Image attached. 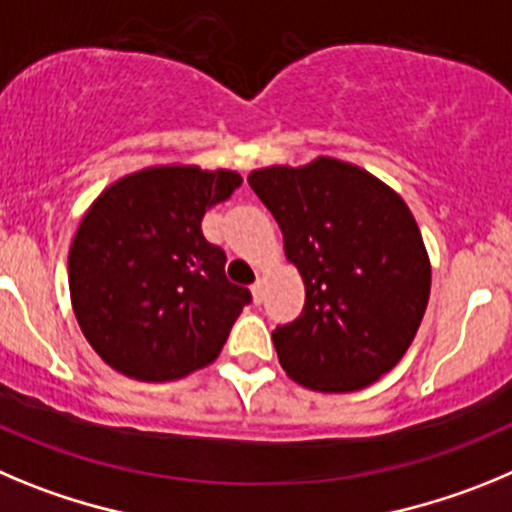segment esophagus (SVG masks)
<instances>
[{
    "instance_id": "34e87169",
    "label": "esophagus",
    "mask_w": 512,
    "mask_h": 512,
    "mask_svg": "<svg viewBox=\"0 0 512 512\" xmlns=\"http://www.w3.org/2000/svg\"><path fill=\"white\" fill-rule=\"evenodd\" d=\"M262 296H265V283L257 278V283L252 285V298H255V303H262Z\"/></svg>"
}]
</instances>
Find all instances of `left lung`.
<instances>
[{
    "mask_svg": "<svg viewBox=\"0 0 512 512\" xmlns=\"http://www.w3.org/2000/svg\"><path fill=\"white\" fill-rule=\"evenodd\" d=\"M247 183L275 216L306 303L273 331L288 377L319 393H352L398 365L421 326L431 262L398 193L336 158L252 170Z\"/></svg>",
    "mask_w": 512,
    "mask_h": 512,
    "instance_id": "1",
    "label": "left lung"
}]
</instances>
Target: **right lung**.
<instances>
[{
  "instance_id": "1",
  "label": "right lung",
  "mask_w": 512,
  "mask_h": 512,
  "mask_svg": "<svg viewBox=\"0 0 512 512\" xmlns=\"http://www.w3.org/2000/svg\"><path fill=\"white\" fill-rule=\"evenodd\" d=\"M234 170L155 165L119 178L86 211L68 252L78 326L109 367L142 382L181 380L211 365L250 290L206 242V209L227 201Z\"/></svg>"
}]
</instances>
